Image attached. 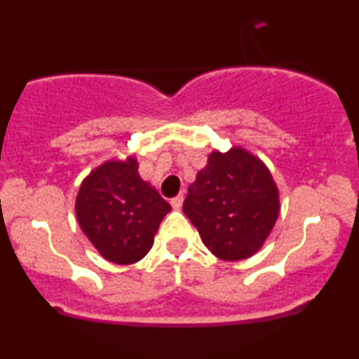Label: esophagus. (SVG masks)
I'll use <instances>...</instances> for the list:
<instances>
[{"mask_svg":"<svg viewBox=\"0 0 359 359\" xmlns=\"http://www.w3.org/2000/svg\"><path fill=\"white\" fill-rule=\"evenodd\" d=\"M182 203H184L182 194H179V196H175L174 199H170V204H172V208H174V209H179L180 205H182Z\"/></svg>","mask_w":359,"mask_h":359,"instance_id":"obj_1","label":"esophagus"}]
</instances>
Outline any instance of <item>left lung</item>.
<instances>
[{"mask_svg":"<svg viewBox=\"0 0 359 359\" xmlns=\"http://www.w3.org/2000/svg\"><path fill=\"white\" fill-rule=\"evenodd\" d=\"M182 209L212 255L238 262L257 253L273 229L278 191L269 168L236 147L209 155Z\"/></svg>","mask_w":359,"mask_h":359,"instance_id":"left-lung-1","label":"left lung"}]
</instances>
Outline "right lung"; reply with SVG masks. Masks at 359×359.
Wrapping results in <instances>:
<instances>
[{
  "mask_svg": "<svg viewBox=\"0 0 359 359\" xmlns=\"http://www.w3.org/2000/svg\"><path fill=\"white\" fill-rule=\"evenodd\" d=\"M170 204L138 175V163L106 162L84 180L76 214L94 248L109 262L130 265L150 251Z\"/></svg>",
  "mask_w": 359,
  "mask_h": 359,
  "instance_id": "obj_1",
  "label": "right lung"
}]
</instances>
